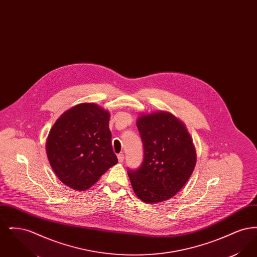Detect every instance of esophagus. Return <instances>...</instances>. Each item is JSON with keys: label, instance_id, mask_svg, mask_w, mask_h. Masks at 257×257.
I'll return each instance as SVG.
<instances>
[{"label": "esophagus", "instance_id": "obj_1", "mask_svg": "<svg viewBox=\"0 0 257 257\" xmlns=\"http://www.w3.org/2000/svg\"><path fill=\"white\" fill-rule=\"evenodd\" d=\"M117 159H118L119 163H122L123 161H124V154L119 153V154L117 155Z\"/></svg>", "mask_w": 257, "mask_h": 257}]
</instances>
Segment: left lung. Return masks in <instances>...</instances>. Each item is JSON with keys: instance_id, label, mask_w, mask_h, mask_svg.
I'll use <instances>...</instances> for the list:
<instances>
[{"instance_id": "8db88e82", "label": "left lung", "mask_w": 257, "mask_h": 257, "mask_svg": "<svg viewBox=\"0 0 257 257\" xmlns=\"http://www.w3.org/2000/svg\"><path fill=\"white\" fill-rule=\"evenodd\" d=\"M137 127L144 144L141 168L128 171L136 196L148 204L166 201L187 183L196 164V147L186 125L170 111L142 113Z\"/></svg>"}]
</instances>
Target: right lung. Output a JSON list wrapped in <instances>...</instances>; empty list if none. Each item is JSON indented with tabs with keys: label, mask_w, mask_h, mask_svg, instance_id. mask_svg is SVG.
<instances>
[{
	"label": "right lung",
	"mask_w": 257,
	"mask_h": 257,
	"mask_svg": "<svg viewBox=\"0 0 257 257\" xmlns=\"http://www.w3.org/2000/svg\"><path fill=\"white\" fill-rule=\"evenodd\" d=\"M109 110L81 103L65 110L50 130L46 153L62 183L85 191L117 164L111 147Z\"/></svg>",
	"instance_id": "right-lung-1"
}]
</instances>
